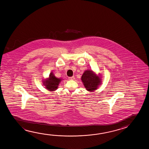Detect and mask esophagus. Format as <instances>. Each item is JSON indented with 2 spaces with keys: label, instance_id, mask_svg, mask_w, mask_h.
Instances as JSON below:
<instances>
[{
  "label": "esophagus",
  "instance_id": "esophagus-1",
  "mask_svg": "<svg viewBox=\"0 0 149 149\" xmlns=\"http://www.w3.org/2000/svg\"><path fill=\"white\" fill-rule=\"evenodd\" d=\"M69 80H74V79H75V78H74V77H69Z\"/></svg>",
  "mask_w": 149,
  "mask_h": 149
}]
</instances>
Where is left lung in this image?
<instances>
[{"mask_svg": "<svg viewBox=\"0 0 149 149\" xmlns=\"http://www.w3.org/2000/svg\"><path fill=\"white\" fill-rule=\"evenodd\" d=\"M81 81L86 90L93 92L102 84V77L99 73L97 74L92 70H86L81 77Z\"/></svg>", "mask_w": 149, "mask_h": 149, "instance_id": "8db88e82", "label": "left lung"}]
</instances>
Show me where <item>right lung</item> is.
Masks as SVG:
<instances>
[{"label":"right lung","mask_w":149,"mask_h":149,"mask_svg":"<svg viewBox=\"0 0 149 149\" xmlns=\"http://www.w3.org/2000/svg\"><path fill=\"white\" fill-rule=\"evenodd\" d=\"M61 81L62 79L56 77L53 72H51L47 78L44 79L43 85L45 86L46 89L48 91L53 92L58 88V86Z\"/></svg>","instance_id":"add662e5"}]
</instances>
